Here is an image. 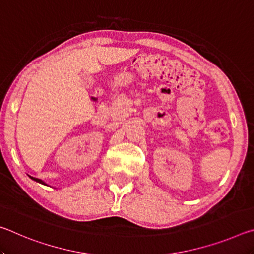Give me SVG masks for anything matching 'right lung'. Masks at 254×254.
<instances>
[{"label":"right lung","mask_w":254,"mask_h":254,"mask_svg":"<svg viewBox=\"0 0 254 254\" xmlns=\"http://www.w3.org/2000/svg\"><path fill=\"white\" fill-rule=\"evenodd\" d=\"M30 178H31L32 180H34V182H37V183H40V184H42V185H46V186H48V185H47L44 180H41V179H38V178H34V177H31V176H30Z\"/></svg>","instance_id":"right-lung-1"}]
</instances>
